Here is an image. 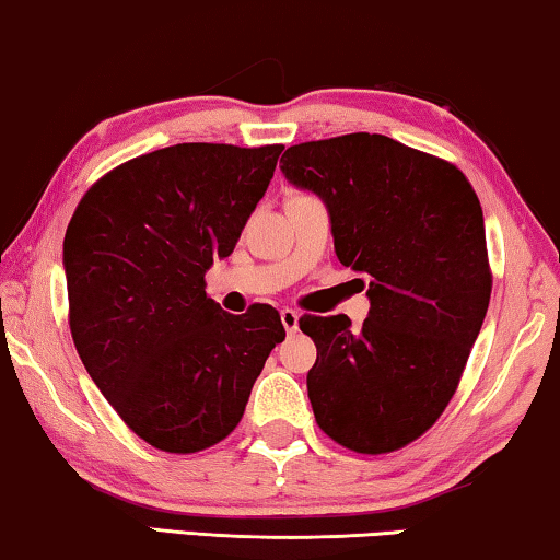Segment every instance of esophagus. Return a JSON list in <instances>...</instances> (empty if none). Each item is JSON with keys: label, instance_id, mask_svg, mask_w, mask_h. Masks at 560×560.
<instances>
[{"label": "esophagus", "instance_id": "obj_1", "mask_svg": "<svg viewBox=\"0 0 560 560\" xmlns=\"http://www.w3.org/2000/svg\"><path fill=\"white\" fill-rule=\"evenodd\" d=\"M281 324L283 329H287L289 334H294L299 329V314L294 312V308H281Z\"/></svg>", "mask_w": 560, "mask_h": 560}]
</instances>
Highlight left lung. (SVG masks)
<instances>
[{
    "mask_svg": "<svg viewBox=\"0 0 560 560\" xmlns=\"http://www.w3.org/2000/svg\"><path fill=\"white\" fill-rule=\"evenodd\" d=\"M281 173L327 206L334 252L370 277V314L302 316L319 428L380 455L430 430L455 395L490 304L486 221L465 175L387 136L291 145Z\"/></svg>",
    "mask_w": 560,
    "mask_h": 560,
    "instance_id": "1",
    "label": "left lung"
}]
</instances>
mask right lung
Returning <instances> with one entry per match:
<instances>
[{
    "instance_id": "1",
    "label": "right lung",
    "mask_w": 560,
    "mask_h": 560,
    "mask_svg": "<svg viewBox=\"0 0 560 560\" xmlns=\"http://www.w3.org/2000/svg\"><path fill=\"white\" fill-rule=\"evenodd\" d=\"M281 150L180 143L132 158L88 190L67 226L80 360L125 424L165 453L233 432L287 337L277 308L229 314L203 281L236 248Z\"/></svg>"
}]
</instances>
